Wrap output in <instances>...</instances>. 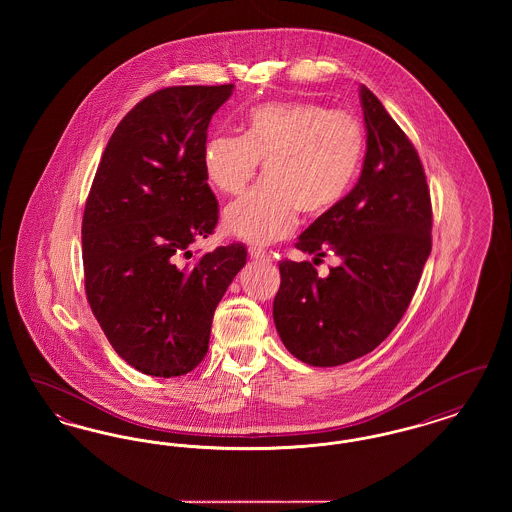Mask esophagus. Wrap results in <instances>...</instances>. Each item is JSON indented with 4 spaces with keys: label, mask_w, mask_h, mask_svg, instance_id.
<instances>
[{
    "label": "esophagus",
    "mask_w": 512,
    "mask_h": 512,
    "mask_svg": "<svg viewBox=\"0 0 512 512\" xmlns=\"http://www.w3.org/2000/svg\"><path fill=\"white\" fill-rule=\"evenodd\" d=\"M249 257L251 259H268L270 255H268L267 251L263 249V247H259V245H249Z\"/></svg>",
    "instance_id": "34e87169"
}]
</instances>
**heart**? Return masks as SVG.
Here are the masks:
<instances>
[{
	"instance_id": "obj_1",
	"label": "heart",
	"mask_w": 512,
	"mask_h": 512,
	"mask_svg": "<svg viewBox=\"0 0 512 512\" xmlns=\"http://www.w3.org/2000/svg\"><path fill=\"white\" fill-rule=\"evenodd\" d=\"M365 153V130L349 113L313 101H274L247 113L244 136L215 134L203 149L207 180L236 195L265 174L253 190L224 211V228L247 242L286 238L301 211L320 217L351 188Z\"/></svg>"
}]
</instances>
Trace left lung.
<instances>
[{
	"label": "left lung",
	"instance_id": "8db88e82",
	"mask_svg": "<svg viewBox=\"0 0 512 512\" xmlns=\"http://www.w3.org/2000/svg\"><path fill=\"white\" fill-rule=\"evenodd\" d=\"M366 153L355 188L320 215L295 244L340 257L326 278L309 261H282L272 317L299 361L338 366L376 349L413 299L432 251V203L407 134L361 86Z\"/></svg>",
	"mask_w": 512,
	"mask_h": 512
}]
</instances>
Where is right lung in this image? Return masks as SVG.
Listing matches in <instances>:
<instances>
[{
    "instance_id": "1",
    "label": "right lung",
    "mask_w": 512,
    "mask_h": 512,
    "mask_svg": "<svg viewBox=\"0 0 512 512\" xmlns=\"http://www.w3.org/2000/svg\"><path fill=\"white\" fill-rule=\"evenodd\" d=\"M232 88L172 86L142 99L115 128L86 199L88 303L113 349L147 376L203 361L215 309L247 259L244 244H230L189 261L219 222L203 149Z\"/></svg>"
}]
</instances>
